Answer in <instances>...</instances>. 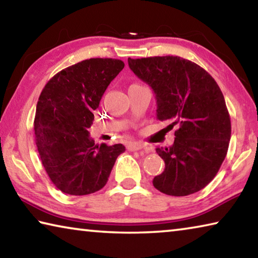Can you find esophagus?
<instances>
[{"label":"esophagus","instance_id":"obj_1","mask_svg":"<svg viewBox=\"0 0 258 258\" xmlns=\"http://www.w3.org/2000/svg\"><path fill=\"white\" fill-rule=\"evenodd\" d=\"M126 148H127V150H130V151L142 150L145 154H149V152L151 151V148L147 147L146 145H142V143H138V142H131L127 146H126Z\"/></svg>","mask_w":258,"mask_h":258}]
</instances>
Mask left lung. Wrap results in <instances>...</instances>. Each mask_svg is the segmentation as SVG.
Wrapping results in <instances>:
<instances>
[{
    "mask_svg": "<svg viewBox=\"0 0 258 258\" xmlns=\"http://www.w3.org/2000/svg\"><path fill=\"white\" fill-rule=\"evenodd\" d=\"M128 66L156 94L157 119L176 126L172 147L157 148L165 169L152 184L168 196L204 189L220 169L231 138V120L215 80L190 60L165 55L131 59Z\"/></svg>",
    "mask_w": 258,
    "mask_h": 258,
    "instance_id": "8db88e82",
    "label": "left lung"
}]
</instances>
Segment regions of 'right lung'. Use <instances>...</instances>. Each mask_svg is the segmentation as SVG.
Here are the masks:
<instances>
[{"label": "right lung", "instance_id": "add662e5", "mask_svg": "<svg viewBox=\"0 0 258 258\" xmlns=\"http://www.w3.org/2000/svg\"><path fill=\"white\" fill-rule=\"evenodd\" d=\"M111 58L83 60L46 83L35 113V143L56 189L85 196L106 185L123 145H95L89 131L104 91L124 68Z\"/></svg>", "mask_w": 258, "mask_h": 258}]
</instances>
